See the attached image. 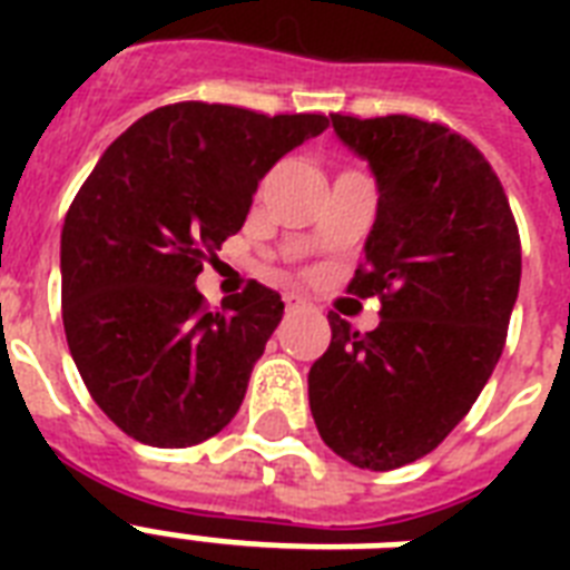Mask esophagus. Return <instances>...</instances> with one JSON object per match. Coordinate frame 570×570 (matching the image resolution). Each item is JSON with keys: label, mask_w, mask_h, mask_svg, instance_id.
I'll use <instances>...</instances> for the list:
<instances>
[{"label": "esophagus", "mask_w": 570, "mask_h": 570, "mask_svg": "<svg viewBox=\"0 0 570 570\" xmlns=\"http://www.w3.org/2000/svg\"><path fill=\"white\" fill-rule=\"evenodd\" d=\"M284 304H286V313L311 311V304H307V298H302V295H295V293H286L284 295Z\"/></svg>", "instance_id": "34e87169"}]
</instances>
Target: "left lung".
I'll return each mask as SVG.
<instances>
[{
  "mask_svg": "<svg viewBox=\"0 0 570 570\" xmlns=\"http://www.w3.org/2000/svg\"><path fill=\"white\" fill-rule=\"evenodd\" d=\"M379 186L348 293L379 295L375 331L328 313L307 390L322 441L364 470L423 459L464 420L503 355L521 236L488 159L443 124L331 115Z\"/></svg>",
  "mask_w": 570,
  "mask_h": 570,
  "instance_id": "left-lung-1",
  "label": "left lung"
}]
</instances>
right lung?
<instances>
[{
    "instance_id": "obj_1",
    "label": "right lung",
    "mask_w": 570,
    "mask_h": 570,
    "mask_svg": "<svg viewBox=\"0 0 570 570\" xmlns=\"http://www.w3.org/2000/svg\"><path fill=\"white\" fill-rule=\"evenodd\" d=\"M325 127V115L174 102L94 165L61 230V316L85 387L129 438L180 450L236 416L284 302L250 281L209 313L195 281L268 168Z\"/></svg>"
}]
</instances>
